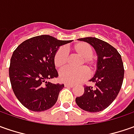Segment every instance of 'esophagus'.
<instances>
[{
	"label": "esophagus",
	"mask_w": 134,
	"mask_h": 134,
	"mask_svg": "<svg viewBox=\"0 0 134 134\" xmlns=\"http://www.w3.org/2000/svg\"><path fill=\"white\" fill-rule=\"evenodd\" d=\"M65 87H73V85H70V84H65L64 85Z\"/></svg>",
	"instance_id": "obj_1"
}]
</instances>
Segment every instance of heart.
<instances>
[{
  "label": "heart",
  "instance_id": "obj_1",
  "mask_svg": "<svg viewBox=\"0 0 134 134\" xmlns=\"http://www.w3.org/2000/svg\"><path fill=\"white\" fill-rule=\"evenodd\" d=\"M72 51L76 55L81 57V60L79 63V67H81L78 70H72L70 68L64 69L59 73L60 80L67 84H77L85 80L88 76V72L90 73L94 72L97 62L93 57V48L90 44L86 42H78L71 47ZM54 64L58 70L64 69L67 66L69 56L68 53L64 48H59L54 55ZM84 66V68H82ZM86 67V68L84 67Z\"/></svg>",
  "mask_w": 134,
  "mask_h": 134
}]
</instances>
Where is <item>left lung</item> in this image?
<instances>
[{
	"instance_id": "1",
	"label": "left lung",
	"mask_w": 134,
	"mask_h": 134,
	"mask_svg": "<svg viewBox=\"0 0 134 134\" xmlns=\"http://www.w3.org/2000/svg\"><path fill=\"white\" fill-rule=\"evenodd\" d=\"M79 40L90 44L98 55L97 70L90 81L93 86L85 85V93L76 99V104L88 112H99L113 102L122 87L124 66L121 55L108 43L96 38L87 37Z\"/></svg>"
}]
</instances>
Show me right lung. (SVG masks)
<instances>
[{"label":"right lung","instance_id":"1","mask_svg":"<svg viewBox=\"0 0 134 134\" xmlns=\"http://www.w3.org/2000/svg\"><path fill=\"white\" fill-rule=\"evenodd\" d=\"M71 41L38 35L26 40L15 49L9 68V79L14 93L25 108L40 112L55 104L64 86L47 80L58 76L54 55L59 47Z\"/></svg>","mask_w":134,"mask_h":134}]
</instances>
